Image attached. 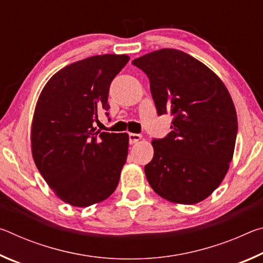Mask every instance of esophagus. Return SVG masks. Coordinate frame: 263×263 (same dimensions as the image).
I'll list each match as a JSON object with an SVG mask.
<instances>
[{
	"label": "esophagus",
	"mask_w": 263,
	"mask_h": 263,
	"mask_svg": "<svg viewBox=\"0 0 263 263\" xmlns=\"http://www.w3.org/2000/svg\"><path fill=\"white\" fill-rule=\"evenodd\" d=\"M141 138H142V136L138 135V133H128V141H130L131 145L136 144V142L141 140Z\"/></svg>",
	"instance_id": "1"
}]
</instances>
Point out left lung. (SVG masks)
<instances>
[{"instance_id": "obj_1", "label": "left lung", "mask_w": 263, "mask_h": 263, "mask_svg": "<svg viewBox=\"0 0 263 263\" xmlns=\"http://www.w3.org/2000/svg\"><path fill=\"white\" fill-rule=\"evenodd\" d=\"M132 64L149 79L158 115H173V128L153 139L145 166L152 189L169 202L196 204L215 191L229 171L238 132L233 101L212 70L174 48L151 52Z\"/></svg>"}]
</instances>
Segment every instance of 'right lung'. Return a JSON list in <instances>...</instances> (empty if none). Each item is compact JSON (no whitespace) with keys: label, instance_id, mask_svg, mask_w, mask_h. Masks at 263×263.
Instances as JSON below:
<instances>
[{"label":"right lung","instance_id":"1","mask_svg":"<svg viewBox=\"0 0 263 263\" xmlns=\"http://www.w3.org/2000/svg\"><path fill=\"white\" fill-rule=\"evenodd\" d=\"M128 60L126 54H103L66 66L48 80L35 104L34 163L58 197L73 206L104 201L118 185L128 136L96 131L94 123L110 109L111 81Z\"/></svg>","mask_w":263,"mask_h":263}]
</instances>
